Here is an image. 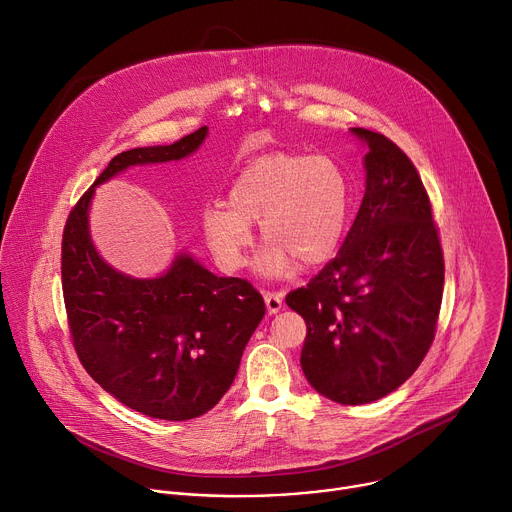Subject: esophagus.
<instances>
[{
  "instance_id": "1",
  "label": "esophagus",
  "mask_w": 512,
  "mask_h": 512,
  "mask_svg": "<svg viewBox=\"0 0 512 512\" xmlns=\"http://www.w3.org/2000/svg\"><path fill=\"white\" fill-rule=\"evenodd\" d=\"M283 293L281 291H266L264 293V301H266V309L268 313H279L283 309Z\"/></svg>"
}]
</instances>
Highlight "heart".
Segmentation results:
<instances>
[{"label": "heart", "instance_id": "1", "mask_svg": "<svg viewBox=\"0 0 512 512\" xmlns=\"http://www.w3.org/2000/svg\"><path fill=\"white\" fill-rule=\"evenodd\" d=\"M227 204L203 211L205 240L223 270H240L252 246V221L268 244L256 268L285 277L303 264L326 262L342 242L350 211L344 170L328 155L274 151L256 157L233 178Z\"/></svg>", "mask_w": 512, "mask_h": 512}]
</instances>
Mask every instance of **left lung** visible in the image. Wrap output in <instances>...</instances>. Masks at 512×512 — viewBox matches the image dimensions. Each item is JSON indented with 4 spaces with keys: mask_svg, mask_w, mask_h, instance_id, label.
<instances>
[{
    "mask_svg": "<svg viewBox=\"0 0 512 512\" xmlns=\"http://www.w3.org/2000/svg\"><path fill=\"white\" fill-rule=\"evenodd\" d=\"M367 141V190L340 252L285 301L307 336L301 369L332 402L359 406L398 389L435 340L445 260L428 192L410 157L381 133Z\"/></svg>",
    "mask_w": 512,
    "mask_h": 512,
    "instance_id": "obj_1",
    "label": "left lung"
}]
</instances>
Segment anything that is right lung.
<instances>
[{
	"label": "right lung",
	"instance_id": "right-lung-1",
	"mask_svg": "<svg viewBox=\"0 0 512 512\" xmlns=\"http://www.w3.org/2000/svg\"><path fill=\"white\" fill-rule=\"evenodd\" d=\"M205 137L201 127L172 145L123 151L94 186L129 166L182 160ZM94 186L71 209L61 242L63 299L77 359L135 412L162 420L201 416L231 387L264 318V299L250 281L215 277L184 254L160 279L116 272L88 233Z\"/></svg>",
	"mask_w": 512,
	"mask_h": 512
}]
</instances>
